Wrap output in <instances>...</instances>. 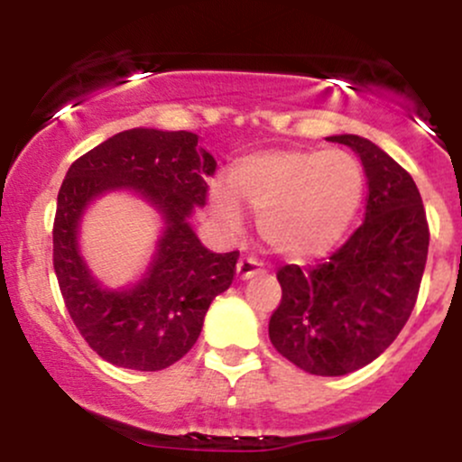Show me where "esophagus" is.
Listing matches in <instances>:
<instances>
[{
	"label": "esophagus",
	"mask_w": 462,
	"mask_h": 462,
	"mask_svg": "<svg viewBox=\"0 0 462 462\" xmlns=\"http://www.w3.org/2000/svg\"><path fill=\"white\" fill-rule=\"evenodd\" d=\"M263 272V264L256 261V258H241L236 263V278L238 280H249L256 273Z\"/></svg>",
	"instance_id": "obj_1"
}]
</instances>
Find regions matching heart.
<instances>
[{"mask_svg":"<svg viewBox=\"0 0 462 462\" xmlns=\"http://www.w3.org/2000/svg\"><path fill=\"white\" fill-rule=\"evenodd\" d=\"M363 195V167L352 153L273 150L238 161L230 187H210L208 204L215 219L235 230L241 224V200L261 217V235L273 252L312 258L341 241Z\"/></svg>","mask_w":462,"mask_h":462,"instance_id":"1","label":"heart"}]
</instances>
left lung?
Here are the masks:
<instances>
[{
  "label": "left lung",
  "instance_id": "8db88e82",
  "mask_svg": "<svg viewBox=\"0 0 462 462\" xmlns=\"http://www.w3.org/2000/svg\"><path fill=\"white\" fill-rule=\"evenodd\" d=\"M330 141L352 147L363 161L365 221L328 261L278 269L282 300L269 319L273 347L315 375L356 371L395 341L417 304L430 243L411 173L363 136Z\"/></svg>",
  "mask_w": 462,
  "mask_h": 462
}]
</instances>
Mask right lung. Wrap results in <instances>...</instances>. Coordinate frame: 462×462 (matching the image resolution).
Returning <instances> with one entry per match:
<instances>
[{"instance_id":"add662e5","label":"right lung","mask_w":462,"mask_h":462,"mask_svg":"<svg viewBox=\"0 0 462 462\" xmlns=\"http://www.w3.org/2000/svg\"><path fill=\"white\" fill-rule=\"evenodd\" d=\"M213 153L193 132L134 128L93 147L69 167L54 217V272L62 300L84 341L116 367L161 371L198 341L206 310L236 273L238 252L213 254L189 217L208 199ZM134 188L165 217L151 273L134 290L108 291L90 278L77 254V221L93 197Z\"/></svg>"}]
</instances>
